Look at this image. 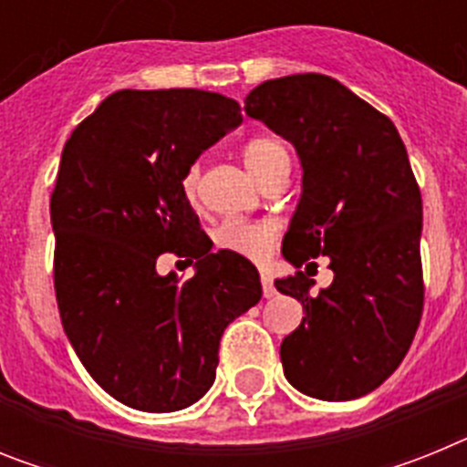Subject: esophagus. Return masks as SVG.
<instances>
[{"label":"esophagus","mask_w":467,"mask_h":467,"mask_svg":"<svg viewBox=\"0 0 467 467\" xmlns=\"http://www.w3.org/2000/svg\"><path fill=\"white\" fill-rule=\"evenodd\" d=\"M262 290H264V296H266V299H271V296H275L274 278H271L269 274H262Z\"/></svg>","instance_id":"esophagus-1"}]
</instances>
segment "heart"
<instances>
[{
    "label": "heart",
    "instance_id": "b5f03b06",
    "mask_svg": "<svg viewBox=\"0 0 467 467\" xmlns=\"http://www.w3.org/2000/svg\"><path fill=\"white\" fill-rule=\"evenodd\" d=\"M243 161L250 168L259 182H264L280 163L290 161V154L285 150V144L275 138H254L245 144L243 150ZM198 184V168H189L182 180V189L187 196H193ZM278 243V226L271 222H241L231 220L224 222L220 229L214 231V245L222 253L238 254V257L253 259V262H264L269 257L271 250Z\"/></svg>",
    "mask_w": 467,
    "mask_h": 467
}]
</instances>
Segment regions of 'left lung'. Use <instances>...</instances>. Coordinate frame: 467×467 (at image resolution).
<instances>
[{
  "label": "left lung",
  "instance_id": "8db88e82",
  "mask_svg": "<svg viewBox=\"0 0 467 467\" xmlns=\"http://www.w3.org/2000/svg\"><path fill=\"white\" fill-rule=\"evenodd\" d=\"M245 114L295 144L304 171L283 257L334 271L317 295L304 271L275 280L306 311L280 344L285 379L327 402L362 398L398 369L423 313V203L402 138L325 74L264 81Z\"/></svg>",
  "mask_w": 467,
  "mask_h": 467
}]
</instances>
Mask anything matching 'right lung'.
I'll return each instance as SVG.
<instances>
[{
    "instance_id": "obj_1",
    "label": "right lung",
    "mask_w": 467,
    "mask_h": 467,
    "mask_svg": "<svg viewBox=\"0 0 467 467\" xmlns=\"http://www.w3.org/2000/svg\"><path fill=\"white\" fill-rule=\"evenodd\" d=\"M241 121V105L210 90H117L65 142L51 193L57 311L86 372L126 407L163 414L203 398L226 325L262 299L253 264L210 253L182 189ZM163 252L196 258L194 278L161 276Z\"/></svg>"
}]
</instances>
